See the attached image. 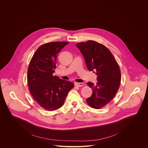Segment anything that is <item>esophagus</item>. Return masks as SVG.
I'll use <instances>...</instances> for the list:
<instances>
[{
    "instance_id": "obj_1",
    "label": "esophagus",
    "mask_w": 148,
    "mask_h": 148,
    "mask_svg": "<svg viewBox=\"0 0 148 148\" xmlns=\"http://www.w3.org/2000/svg\"><path fill=\"white\" fill-rule=\"evenodd\" d=\"M75 86L81 87H82V86H84V83H83V82H81V83L75 82Z\"/></svg>"
}]
</instances>
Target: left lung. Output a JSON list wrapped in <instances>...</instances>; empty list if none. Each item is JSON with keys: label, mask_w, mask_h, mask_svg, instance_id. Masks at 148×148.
<instances>
[{"label": "left lung", "mask_w": 148, "mask_h": 148, "mask_svg": "<svg viewBox=\"0 0 148 148\" xmlns=\"http://www.w3.org/2000/svg\"><path fill=\"white\" fill-rule=\"evenodd\" d=\"M85 59L89 71L97 75V82H87L92 89V95L87 99L90 106L99 109L110 102L117 92L121 83L119 66L110 51L102 44L92 40L76 45Z\"/></svg>", "instance_id": "8db88e82"}]
</instances>
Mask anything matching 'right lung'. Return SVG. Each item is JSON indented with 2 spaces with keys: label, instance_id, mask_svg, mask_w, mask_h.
<instances>
[{
  "label": "right lung",
  "instance_id": "right-lung-1",
  "mask_svg": "<svg viewBox=\"0 0 148 148\" xmlns=\"http://www.w3.org/2000/svg\"><path fill=\"white\" fill-rule=\"evenodd\" d=\"M69 42L54 41L41 45L36 51L28 67L27 82L35 101L51 111L62 106L74 83L54 76L60 51Z\"/></svg>",
  "mask_w": 148,
  "mask_h": 148
}]
</instances>
